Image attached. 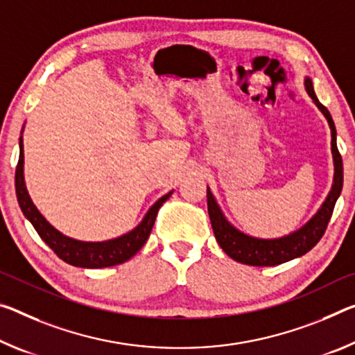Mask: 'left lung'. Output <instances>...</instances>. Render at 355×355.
I'll use <instances>...</instances> for the list:
<instances>
[{
    "label": "left lung",
    "instance_id": "left-lung-1",
    "mask_svg": "<svg viewBox=\"0 0 355 355\" xmlns=\"http://www.w3.org/2000/svg\"><path fill=\"white\" fill-rule=\"evenodd\" d=\"M306 92L314 104L319 107V110L322 112L327 118L330 131H331V155H334V164H335V177H334V187L327 196V199L319 208V211L314 215L309 221L297 232L288 235V237L273 239V240H262L254 239L250 235L241 234L240 230L230 226L227 219L219 210L215 198L210 193V189L207 188V207H208V215H210L211 227L215 232L216 241L221 246L223 251L226 252L229 257H232L234 261L246 263V266H256V267H270V266H278V263L288 262L291 259L300 257L303 254L314 248L318 245V241L322 239L325 234V229L329 226V221L334 213V208L336 204V199L340 198L341 189H343V159L336 147V129L335 123L331 120L330 112L327 107L319 103L313 89V82L306 78L305 80Z\"/></svg>",
    "mask_w": 355,
    "mask_h": 355
}]
</instances>
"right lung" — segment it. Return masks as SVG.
Returning a JSON list of instances; mask_svg holds the SVG:
<instances>
[{
    "label": "right lung",
    "mask_w": 355,
    "mask_h": 355,
    "mask_svg": "<svg viewBox=\"0 0 355 355\" xmlns=\"http://www.w3.org/2000/svg\"><path fill=\"white\" fill-rule=\"evenodd\" d=\"M15 194L25 218L33 224V227L36 229L39 237L46 241L56 256L63 259L66 263H71V266L76 267L104 268L126 262L128 259H131L142 248L145 241L150 237L151 229L155 226L157 211H159L162 204L171 198L172 191L168 194L162 196L150 208L147 215L142 219V223L136 229L121 235V237L107 241H94V243H92V241H78L69 239L50 226L46 221V218L37 211V208L31 202L30 196H28L24 180V144H21L20 137V155L15 168Z\"/></svg>",
    "instance_id": "1"
}]
</instances>
